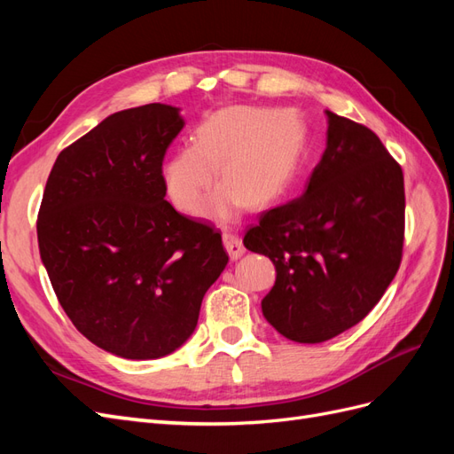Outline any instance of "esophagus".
I'll return each mask as SVG.
<instances>
[{"mask_svg":"<svg viewBox=\"0 0 454 454\" xmlns=\"http://www.w3.org/2000/svg\"><path fill=\"white\" fill-rule=\"evenodd\" d=\"M223 242H225V248L229 252L231 259H239L246 252L244 244H242V239L239 237L237 231L223 229Z\"/></svg>","mask_w":454,"mask_h":454,"instance_id":"obj_1","label":"esophagus"}]
</instances>
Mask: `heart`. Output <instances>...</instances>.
Returning a JSON list of instances; mask_svg holds the SVG:
<instances>
[{
	"label": "heart",
	"mask_w": 454,
	"mask_h": 454,
	"mask_svg": "<svg viewBox=\"0 0 454 454\" xmlns=\"http://www.w3.org/2000/svg\"><path fill=\"white\" fill-rule=\"evenodd\" d=\"M303 127L292 114L235 106L206 119L193 144L164 162L162 182L177 210L199 214L222 168L223 184L210 204L231 217L244 202L263 206L292 187L303 155Z\"/></svg>",
	"instance_id": "obj_1"
}]
</instances>
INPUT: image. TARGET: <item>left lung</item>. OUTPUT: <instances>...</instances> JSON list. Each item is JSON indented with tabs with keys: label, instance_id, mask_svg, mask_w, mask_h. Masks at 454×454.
Returning <instances> with one entry per match:
<instances>
[{
	"label": "left lung",
	"instance_id": "1",
	"mask_svg": "<svg viewBox=\"0 0 454 454\" xmlns=\"http://www.w3.org/2000/svg\"><path fill=\"white\" fill-rule=\"evenodd\" d=\"M327 115L325 151L303 197L259 215L244 246L267 255L277 282L267 322L295 342H324L362 322L402 263V167L367 127Z\"/></svg>",
	"mask_w": 454,
	"mask_h": 454
}]
</instances>
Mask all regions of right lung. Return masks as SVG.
I'll use <instances>...</instances> for the list:
<instances>
[{
  "label": "right lung",
  "mask_w": 454,
  "mask_h": 454,
  "mask_svg": "<svg viewBox=\"0 0 454 454\" xmlns=\"http://www.w3.org/2000/svg\"><path fill=\"white\" fill-rule=\"evenodd\" d=\"M184 125L164 104L109 115L60 151L39 206L59 303L79 333L127 360L180 348L229 261L222 231L164 200L162 160Z\"/></svg>",
  "instance_id": "add662e5"
}]
</instances>
